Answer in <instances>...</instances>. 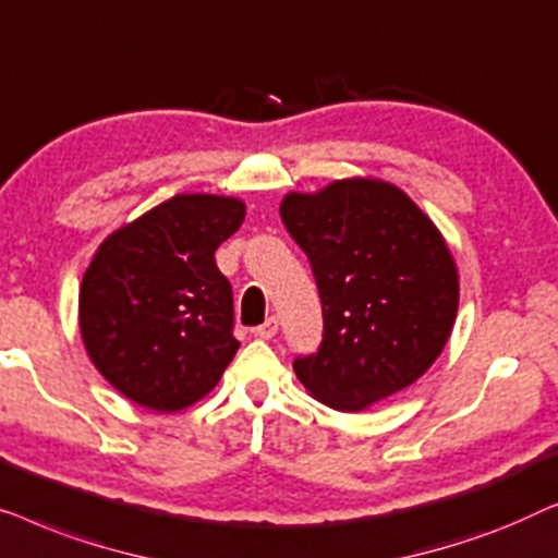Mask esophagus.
Instances as JSON below:
<instances>
[{
	"label": "esophagus",
	"mask_w": 558,
	"mask_h": 558,
	"mask_svg": "<svg viewBox=\"0 0 558 558\" xmlns=\"http://www.w3.org/2000/svg\"><path fill=\"white\" fill-rule=\"evenodd\" d=\"M278 318L276 316H270V318H265V324H260L255 328V336H260V339H272V336L278 333Z\"/></svg>",
	"instance_id": "obj_1"
}]
</instances>
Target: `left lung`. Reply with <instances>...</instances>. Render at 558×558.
I'll return each mask as SVG.
<instances>
[{"instance_id":"obj_1","label":"left lung","mask_w":558,"mask_h":558,"mask_svg":"<svg viewBox=\"0 0 558 558\" xmlns=\"http://www.w3.org/2000/svg\"><path fill=\"white\" fill-rule=\"evenodd\" d=\"M280 219L308 257L324 308L316 354L298 379L339 412L410 387L445 349L458 313V270L437 227L397 186L333 182L288 194Z\"/></svg>"}]
</instances>
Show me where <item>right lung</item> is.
<instances>
[{"mask_svg": "<svg viewBox=\"0 0 558 558\" xmlns=\"http://www.w3.org/2000/svg\"><path fill=\"white\" fill-rule=\"evenodd\" d=\"M242 219L238 199L177 194L113 232L85 270V349L98 372L146 410L194 404L240 349L232 286L215 250Z\"/></svg>", "mask_w": 558, "mask_h": 558, "instance_id": "add662e5", "label": "right lung"}]
</instances>
